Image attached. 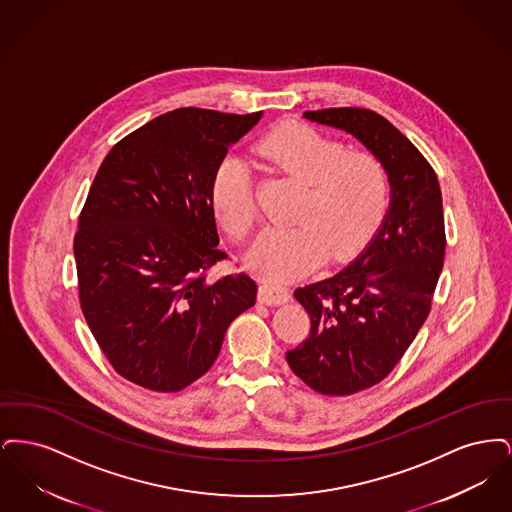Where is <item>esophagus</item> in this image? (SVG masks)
Segmentation results:
<instances>
[{
  "label": "esophagus",
  "instance_id": "obj_1",
  "mask_svg": "<svg viewBox=\"0 0 512 512\" xmlns=\"http://www.w3.org/2000/svg\"><path fill=\"white\" fill-rule=\"evenodd\" d=\"M288 299H290V293L276 284L265 282L259 288V303H263V305H282Z\"/></svg>",
  "mask_w": 512,
  "mask_h": 512
}]
</instances>
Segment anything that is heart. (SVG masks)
<instances>
[{"mask_svg":"<svg viewBox=\"0 0 512 512\" xmlns=\"http://www.w3.org/2000/svg\"><path fill=\"white\" fill-rule=\"evenodd\" d=\"M257 153L305 184L292 226H268L247 259L270 282H290L326 259L353 255L374 234L390 207V174L370 153H349L345 144L301 122L270 130ZM211 201L224 230L242 240L255 220L253 178L238 155H226L213 174Z\"/></svg>","mask_w":512,"mask_h":512,"instance_id":"1","label":"heart"}]
</instances>
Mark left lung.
I'll return each instance as SVG.
<instances>
[{
  "label": "left lung",
  "mask_w": 512,
  "mask_h": 512,
  "mask_svg": "<svg viewBox=\"0 0 512 512\" xmlns=\"http://www.w3.org/2000/svg\"><path fill=\"white\" fill-rule=\"evenodd\" d=\"M303 117L351 134L390 174V207L365 249L293 292L311 334L286 353L288 365L318 393L351 395L390 374L430 313L445 253L441 190L430 163L382 115L338 107Z\"/></svg>",
  "instance_id": "left-lung-1"
}]
</instances>
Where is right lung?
Returning a JSON list of instances; mask_svg holds the SVG:
<instances>
[{
    "label": "right lung",
    "instance_id": "1",
    "mask_svg": "<svg viewBox=\"0 0 512 512\" xmlns=\"http://www.w3.org/2000/svg\"><path fill=\"white\" fill-rule=\"evenodd\" d=\"M263 111L176 109L103 159L74 236L84 318L113 368L153 391H180L219 357L230 322L255 305L245 276L207 282L226 253L211 182Z\"/></svg>",
    "mask_w": 512,
    "mask_h": 512
}]
</instances>
